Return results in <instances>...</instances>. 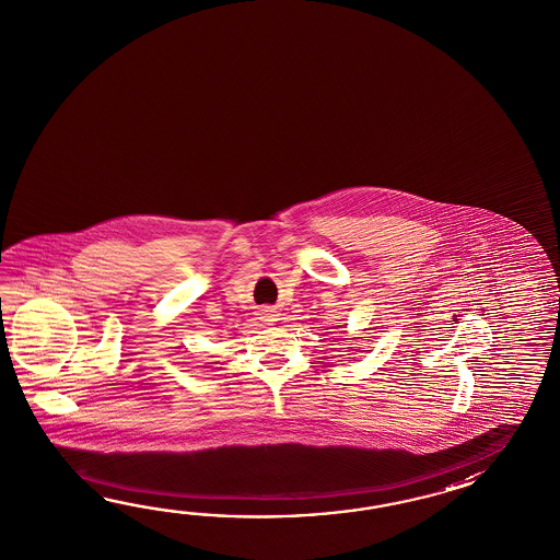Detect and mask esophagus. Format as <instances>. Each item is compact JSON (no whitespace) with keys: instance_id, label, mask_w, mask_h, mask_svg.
Instances as JSON below:
<instances>
[{"instance_id":"1","label":"esophagus","mask_w":560,"mask_h":560,"mask_svg":"<svg viewBox=\"0 0 560 560\" xmlns=\"http://www.w3.org/2000/svg\"><path fill=\"white\" fill-rule=\"evenodd\" d=\"M264 320L275 322L276 320L275 312H272V310H266V312H264Z\"/></svg>"}]
</instances>
